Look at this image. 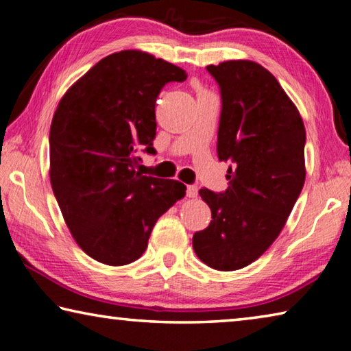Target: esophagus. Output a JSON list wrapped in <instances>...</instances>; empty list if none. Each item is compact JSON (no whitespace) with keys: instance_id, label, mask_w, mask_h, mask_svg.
<instances>
[{"instance_id":"1","label":"esophagus","mask_w":351,"mask_h":351,"mask_svg":"<svg viewBox=\"0 0 351 351\" xmlns=\"http://www.w3.org/2000/svg\"><path fill=\"white\" fill-rule=\"evenodd\" d=\"M186 193H187L189 198H195L198 195V187L197 186H187Z\"/></svg>"}]
</instances>
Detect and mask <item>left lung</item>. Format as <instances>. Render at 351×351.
<instances>
[{
	"label": "left lung",
	"mask_w": 351,
	"mask_h": 351,
	"mask_svg": "<svg viewBox=\"0 0 351 351\" xmlns=\"http://www.w3.org/2000/svg\"><path fill=\"white\" fill-rule=\"evenodd\" d=\"M221 94L217 153L229 187L199 195L212 221L195 232L198 258L218 271L251 265L280 234L305 182V127L268 69L249 60L206 68Z\"/></svg>",
	"instance_id": "8db88e82"
}]
</instances>
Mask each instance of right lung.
Here are the masks:
<instances>
[{
	"label": "right lung",
	"instance_id": "obj_1",
	"mask_svg": "<svg viewBox=\"0 0 351 351\" xmlns=\"http://www.w3.org/2000/svg\"><path fill=\"white\" fill-rule=\"evenodd\" d=\"M186 71L147 52L105 57L62 97L49 132L51 186L83 251L110 266L138 260L158 218L186 195L175 180L145 176L138 152L156 154L154 104Z\"/></svg>",
	"mask_w": 351,
	"mask_h": 351
}]
</instances>
